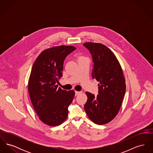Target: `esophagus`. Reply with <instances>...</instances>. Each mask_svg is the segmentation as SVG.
<instances>
[{
    "label": "esophagus",
    "mask_w": 153,
    "mask_h": 153,
    "mask_svg": "<svg viewBox=\"0 0 153 153\" xmlns=\"http://www.w3.org/2000/svg\"><path fill=\"white\" fill-rule=\"evenodd\" d=\"M80 93H81V92H79V91H75V95L76 96H77L78 95H79Z\"/></svg>",
    "instance_id": "esophagus-1"
}]
</instances>
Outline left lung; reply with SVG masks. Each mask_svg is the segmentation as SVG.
<instances>
[{
	"label": "left lung",
	"instance_id": "obj_1",
	"mask_svg": "<svg viewBox=\"0 0 153 153\" xmlns=\"http://www.w3.org/2000/svg\"><path fill=\"white\" fill-rule=\"evenodd\" d=\"M84 46L92 56V77L99 82V95L86 92L84 109L94 123L105 124L117 116L123 100L126 85L123 70L114 53L104 45L85 42Z\"/></svg>",
	"mask_w": 153,
	"mask_h": 153
}]
</instances>
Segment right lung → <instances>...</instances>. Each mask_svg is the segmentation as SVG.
I'll return each mask as SVG.
<instances>
[{"mask_svg":"<svg viewBox=\"0 0 153 153\" xmlns=\"http://www.w3.org/2000/svg\"><path fill=\"white\" fill-rule=\"evenodd\" d=\"M76 48L61 45L42 51L33 65L28 82L30 97L39 119L50 126H57L68 117L74 91L58 87L66 57Z\"/></svg>","mask_w":153,"mask_h":153,"instance_id":"1","label":"right lung"}]
</instances>
